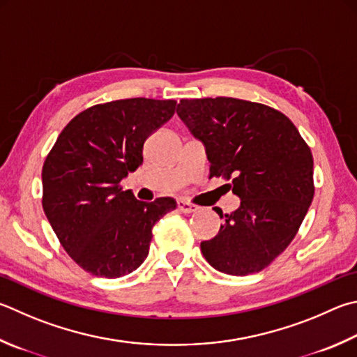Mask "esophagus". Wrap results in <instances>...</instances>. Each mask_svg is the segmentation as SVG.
<instances>
[{
    "label": "esophagus",
    "mask_w": 357,
    "mask_h": 357,
    "mask_svg": "<svg viewBox=\"0 0 357 357\" xmlns=\"http://www.w3.org/2000/svg\"><path fill=\"white\" fill-rule=\"evenodd\" d=\"M178 211L183 212V213H193V212L198 211V206L192 204L185 199H178Z\"/></svg>",
    "instance_id": "1"
}]
</instances>
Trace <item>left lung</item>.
Listing matches in <instances>:
<instances>
[{"mask_svg": "<svg viewBox=\"0 0 357 357\" xmlns=\"http://www.w3.org/2000/svg\"><path fill=\"white\" fill-rule=\"evenodd\" d=\"M176 114L204 145L212 176L241 198L218 215V234L201 242L213 268L245 276L264 270L294 241L314 198L310 148L286 115L237 98L181 100Z\"/></svg>", "mask_w": 357, "mask_h": 357, "instance_id": "obj_1", "label": "left lung"}]
</instances>
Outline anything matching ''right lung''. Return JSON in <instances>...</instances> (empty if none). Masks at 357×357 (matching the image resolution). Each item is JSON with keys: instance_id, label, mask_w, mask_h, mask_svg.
Returning <instances> with one entry per match:
<instances>
[{"instance_id": "add662e5", "label": "right lung", "mask_w": 357, "mask_h": 357, "mask_svg": "<svg viewBox=\"0 0 357 357\" xmlns=\"http://www.w3.org/2000/svg\"><path fill=\"white\" fill-rule=\"evenodd\" d=\"M176 111L174 100L129 98L77 114L59 134L42 170V206L68 256L89 273H132L150 251L153 226L176 209L123 190L144 162V144Z\"/></svg>"}]
</instances>
